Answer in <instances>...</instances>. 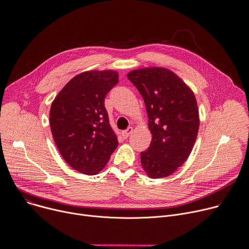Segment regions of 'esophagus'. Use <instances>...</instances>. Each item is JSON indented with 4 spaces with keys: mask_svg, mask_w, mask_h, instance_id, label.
Returning <instances> with one entry per match:
<instances>
[{
    "mask_svg": "<svg viewBox=\"0 0 249 249\" xmlns=\"http://www.w3.org/2000/svg\"><path fill=\"white\" fill-rule=\"evenodd\" d=\"M132 132H133V128L132 127H128L126 130H124L123 132H122V136H123V138H128L129 137V135L132 133Z\"/></svg>",
    "mask_w": 249,
    "mask_h": 249,
    "instance_id": "obj_1",
    "label": "esophagus"
}]
</instances>
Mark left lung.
I'll list each match as a JSON object with an SVG mask.
<instances>
[{"instance_id": "8db88e82", "label": "left lung", "mask_w": 249, "mask_h": 249, "mask_svg": "<svg viewBox=\"0 0 249 249\" xmlns=\"http://www.w3.org/2000/svg\"><path fill=\"white\" fill-rule=\"evenodd\" d=\"M141 94L152 141L141 152V165L151 178L171 175L188 158L199 129L194 93L176 74L149 67L127 74Z\"/></svg>"}]
</instances>
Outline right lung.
I'll return each mask as SVG.
<instances>
[{
  "label": "right lung",
  "instance_id": "obj_1",
  "mask_svg": "<svg viewBox=\"0 0 249 249\" xmlns=\"http://www.w3.org/2000/svg\"><path fill=\"white\" fill-rule=\"evenodd\" d=\"M118 81L113 70L83 72L66 84L51 105L50 126L58 150L83 174L101 171L118 146L104 104Z\"/></svg>",
  "mask_w": 249,
  "mask_h": 249
}]
</instances>
